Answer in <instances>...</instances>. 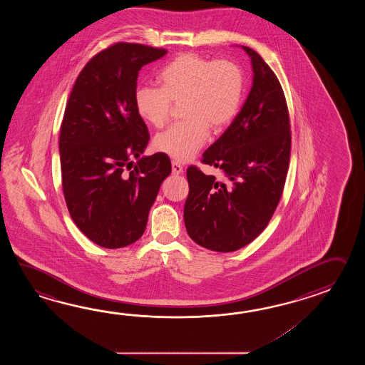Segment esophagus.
<instances>
[{
  "instance_id": "obj_1",
  "label": "esophagus",
  "mask_w": 365,
  "mask_h": 365,
  "mask_svg": "<svg viewBox=\"0 0 365 365\" xmlns=\"http://www.w3.org/2000/svg\"><path fill=\"white\" fill-rule=\"evenodd\" d=\"M182 171H184V170H182V165L173 160V162H172V173H173V175H181Z\"/></svg>"
}]
</instances>
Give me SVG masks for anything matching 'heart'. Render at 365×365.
Masks as SVG:
<instances>
[{"instance_id":"1","label":"heart","mask_w":365,"mask_h":365,"mask_svg":"<svg viewBox=\"0 0 365 365\" xmlns=\"http://www.w3.org/2000/svg\"><path fill=\"white\" fill-rule=\"evenodd\" d=\"M162 87L140 86L134 93L138 116L162 128L170 121L175 104H182L186 117L158 134V151L178 162L192 159L209 138V128L222 130L240 108L245 78L231 60L212 61L197 53H182L159 74Z\"/></svg>"}]
</instances>
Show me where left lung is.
<instances>
[{
    "label": "left lung",
    "mask_w": 365,
    "mask_h": 365,
    "mask_svg": "<svg viewBox=\"0 0 365 365\" xmlns=\"http://www.w3.org/2000/svg\"><path fill=\"white\" fill-rule=\"evenodd\" d=\"M253 86L239 115L202 155L225 181L190 165L186 231L203 248L228 253L248 245L269 225L283 193L291 155V124L279 79L252 48Z\"/></svg>",
    "instance_id": "obj_1"
}]
</instances>
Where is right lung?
<instances>
[{"instance_id":"right-lung-1","label":"right lung","mask_w":365,"mask_h":365,"mask_svg":"<svg viewBox=\"0 0 365 365\" xmlns=\"http://www.w3.org/2000/svg\"><path fill=\"white\" fill-rule=\"evenodd\" d=\"M167 53L164 48L115 43L79 73L60 129L62 192L78 228L103 248L140 239L170 158H140L150 134L134 106L140 70Z\"/></svg>"}]
</instances>
